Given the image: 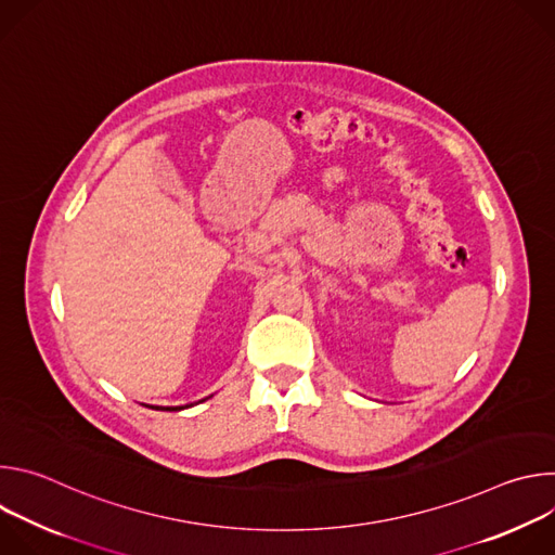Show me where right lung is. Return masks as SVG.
Masks as SVG:
<instances>
[{"mask_svg": "<svg viewBox=\"0 0 555 555\" xmlns=\"http://www.w3.org/2000/svg\"><path fill=\"white\" fill-rule=\"evenodd\" d=\"M193 406V404H191ZM146 409H163V411H184L189 406H146Z\"/></svg>", "mask_w": 555, "mask_h": 555, "instance_id": "add662e5", "label": "right lung"}]
</instances>
